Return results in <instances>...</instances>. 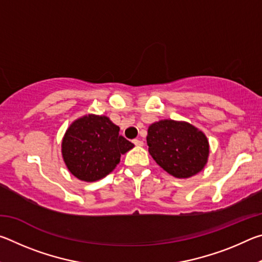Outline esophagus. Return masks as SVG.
<instances>
[{
    "mask_svg": "<svg viewBox=\"0 0 262 262\" xmlns=\"http://www.w3.org/2000/svg\"><path fill=\"white\" fill-rule=\"evenodd\" d=\"M133 143H134L136 147H142V145H143V141L135 139V140H133Z\"/></svg>",
    "mask_w": 262,
    "mask_h": 262,
    "instance_id": "34e87169",
    "label": "esophagus"
}]
</instances>
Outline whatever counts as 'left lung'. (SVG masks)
Returning <instances> with one entry per match:
<instances>
[{
	"label": "left lung",
	"mask_w": 262,
	"mask_h": 262,
	"mask_svg": "<svg viewBox=\"0 0 262 262\" xmlns=\"http://www.w3.org/2000/svg\"><path fill=\"white\" fill-rule=\"evenodd\" d=\"M149 152L159 166L177 178H189L206 165L209 144L202 132L187 122L162 120L148 129Z\"/></svg>",
	"instance_id": "1"
}]
</instances>
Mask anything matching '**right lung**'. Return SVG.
<instances>
[{
  "mask_svg": "<svg viewBox=\"0 0 262 262\" xmlns=\"http://www.w3.org/2000/svg\"><path fill=\"white\" fill-rule=\"evenodd\" d=\"M107 117L85 115L68 128L62 141V156L68 170L84 181H96L114 170L122 154L134 144Z\"/></svg>",
  "mask_w": 262,
  "mask_h": 262,
  "instance_id": "1",
  "label": "right lung"
}]
</instances>
